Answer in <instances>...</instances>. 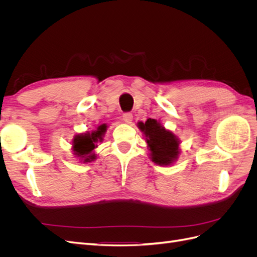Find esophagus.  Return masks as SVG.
Returning a JSON list of instances; mask_svg holds the SVG:
<instances>
[{
	"mask_svg": "<svg viewBox=\"0 0 257 257\" xmlns=\"http://www.w3.org/2000/svg\"><path fill=\"white\" fill-rule=\"evenodd\" d=\"M123 121L125 122V123H127V124H130V123H132V121H133V114L132 113H128V112H126V113H124L123 115Z\"/></svg>",
	"mask_w": 257,
	"mask_h": 257,
	"instance_id": "obj_1",
	"label": "esophagus"
}]
</instances>
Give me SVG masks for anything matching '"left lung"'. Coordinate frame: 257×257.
<instances>
[{
  "label": "left lung",
  "instance_id": "1",
  "mask_svg": "<svg viewBox=\"0 0 257 257\" xmlns=\"http://www.w3.org/2000/svg\"><path fill=\"white\" fill-rule=\"evenodd\" d=\"M141 130L150 160L160 166H172L180 157L181 141L172 131L165 128L160 120L148 119L137 123Z\"/></svg>",
  "mask_w": 257,
  "mask_h": 257
}]
</instances>
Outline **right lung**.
I'll return each mask as SVG.
<instances>
[{
	"mask_svg": "<svg viewBox=\"0 0 257 257\" xmlns=\"http://www.w3.org/2000/svg\"><path fill=\"white\" fill-rule=\"evenodd\" d=\"M107 128V124L102 123L92 132H84V133H79L74 136L72 141V150L77 161L85 164V163L96 160L97 155L95 149L98 147L97 144L104 141Z\"/></svg>",
	"mask_w": 257,
	"mask_h": 257,
	"instance_id": "obj_1",
	"label": "right lung"
}]
</instances>
